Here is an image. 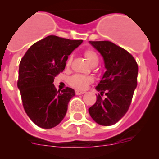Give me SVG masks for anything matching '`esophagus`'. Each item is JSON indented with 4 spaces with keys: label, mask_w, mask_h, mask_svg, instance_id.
Segmentation results:
<instances>
[{
    "label": "esophagus",
    "mask_w": 159,
    "mask_h": 159,
    "mask_svg": "<svg viewBox=\"0 0 159 159\" xmlns=\"http://www.w3.org/2000/svg\"><path fill=\"white\" fill-rule=\"evenodd\" d=\"M84 91H75V94H77V95H81V94H84Z\"/></svg>",
    "instance_id": "obj_1"
}]
</instances>
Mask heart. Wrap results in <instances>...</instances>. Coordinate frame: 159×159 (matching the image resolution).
<instances>
[{"instance_id": "b5f03b06", "label": "heart", "mask_w": 159, "mask_h": 159, "mask_svg": "<svg viewBox=\"0 0 159 159\" xmlns=\"http://www.w3.org/2000/svg\"><path fill=\"white\" fill-rule=\"evenodd\" d=\"M84 56L88 61L91 64V65H94L95 64L98 63V57L95 51L91 49H88L84 51ZM71 62V57L67 61V65H70ZM93 81L92 78L89 76H84L81 75H75L71 76L69 79V84L73 88L80 90H84L88 87V85Z\"/></svg>"}]
</instances>
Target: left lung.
Masks as SVG:
<instances>
[{"mask_svg":"<svg viewBox=\"0 0 159 159\" xmlns=\"http://www.w3.org/2000/svg\"><path fill=\"white\" fill-rule=\"evenodd\" d=\"M103 57L106 71L95 89L98 94L89 111L98 124L110 126L118 122L129 110L137 86L139 68L136 61L126 50L108 41H89Z\"/></svg>","mask_w":159,"mask_h":159,"instance_id":"1","label":"left lung"}]
</instances>
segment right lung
I'll list each match as a JSON object with an SVG mask.
<instances>
[{"instance_id":"obj_1","label":"right lung","mask_w":159,"mask_h":159,"mask_svg":"<svg viewBox=\"0 0 159 159\" xmlns=\"http://www.w3.org/2000/svg\"><path fill=\"white\" fill-rule=\"evenodd\" d=\"M82 41L50 35L30 46L22 57L17 88L25 112L38 127L51 129L65 118L75 90L67 87L57 91L53 82Z\"/></svg>"}]
</instances>
